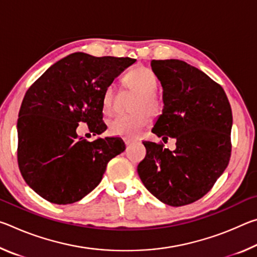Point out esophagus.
<instances>
[{"instance_id": "obj_1", "label": "esophagus", "mask_w": 257, "mask_h": 257, "mask_svg": "<svg viewBox=\"0 0 257 257\" xmlns=\"http://www.w3.org/2000/svg\"><path fill=\"white\" fill-rule=\"evenodd\" d=\"M124 143H125V145H127V146H129V145H130V143H132V142H130V141H127V139H125V141H124Z\"/></svg>"}]
</instances>
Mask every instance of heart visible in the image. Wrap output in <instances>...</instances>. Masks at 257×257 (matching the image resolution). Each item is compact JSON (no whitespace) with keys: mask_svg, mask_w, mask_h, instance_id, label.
I'll return each instance as SVG.
<instances>
[{"mask_svg":"<svg viewBox=\"0 0 257 257\" xmlns=\"http://www.w3.org/2000/svg\"><path fill=\"white\" fill-rule=\"evenodd\" d=\"M122 84L127 88L137 93L134 99L130 114L119 115L110 121L108 129L116 136H137L143 128L151 122L152 115H156L163 110L164 101L158 93L159 78L151 68L139 66L130 70L122 78ZM104 114L115 113V90L112 86L105 88L102 96Z\"/></svg>","mask_w":257,"mask_h":257,"instance_id":"b5f03b06","label":"heart"}]
</instances>
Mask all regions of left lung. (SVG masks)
<instances>
[{
    "mask_svg": "<svg viewBox=\"0 0 257 257\" xmlns=\"http://www.w3.org/2000/svg\"><path fill=\"white\" fill-rule=\"evenodd\" d=\"M163 87L164 108L152 133L176 138L175 151L162 142H144L145 159L137 171L143 184L170 206L206 195L231 156L232 112L224 90L197 68L180 60H153Z\"/></svg>",
    "mask_w": 257,
    "mask_h": 257,
    "instance_id": "8db88e82",
    "label": "left lung"
}]
</instances>
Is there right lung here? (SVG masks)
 I'll return each instance as SVG.
<instances>
[{
	"label": "right lung",
	"instance_id": "obj_1",
	"mask_svg": "<svg viewBox=\"0 0 257 257\" xmlns=\"http://www.w3.org/2000/svg\"><path fill=\"white\" fill-rule=\"evenodd\" d=\"M130 58L72 53L50 67L29 87L21 103L17 158L21 176L46 201H80L99 182L108 161L125 150L122 139L79 137V122L93 135L106 130L102 96Z\"/></svg>",
	"mask_w": 257,
	"mask_h": 257
}]
</instances>
